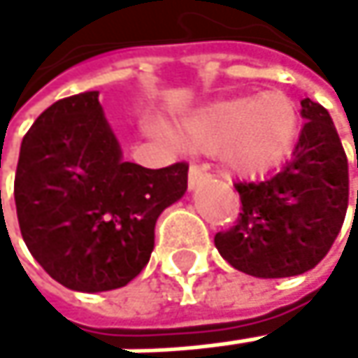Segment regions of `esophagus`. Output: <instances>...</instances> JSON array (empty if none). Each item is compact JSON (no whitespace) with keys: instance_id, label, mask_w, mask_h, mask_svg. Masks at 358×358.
<instances>
[{"instance_id":"obj_1","label":"esophagus","mask_w":358,"mask_h":358,"mask_svg":"<svg viewBox=\"0 0 358 358\" xmlns=\"http://www.w3.org/2000/svg\"><path fill=\"white\" fill-rule=\"evenodd\" d=\"M206 171H208V167H206V165L191 163V167H189V189H195V187H199L203 182Z\"/></svg>"}]
</instances>
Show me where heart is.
Segmentation results:
<instances>
[{
  "instance_id": "b5f03b06",
  "label": "heart",
  "mask_w": 358,
  "mask_h": 358,
  "mask_svg": "<svg viewBox=\"0 0 358 358\" xmlns=\"http://www.w3.org/2000/svg\"><path fill=\"white\" fill-rule=\"evenodd\" d=\"M299 115L283 94L243 96L210 105L182 124V139L195 150H225L243 173H264L292 150Z\"/></svg>"
}]
</instances>
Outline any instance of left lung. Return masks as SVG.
Here are the masks:
<instances>
[{"label": "left lung", "mask_w": 358, "mask_h": 358, "mask_svg": "<svg viewBox=\"0 0 358 358\" xmlns=\"http://www.w3.org/2000/svg\"><path fill=\"white\" fill-rule=\"evenodd\" d=\"M301 115L307 122L290 161L268 180L234 182L238 219L215 236L223 259L251 277L307 273L329 253L346 219L348 159L333 120L311 99L301 101Z\"/></svg>", "instance_id": "obj_1"}]
</instances>
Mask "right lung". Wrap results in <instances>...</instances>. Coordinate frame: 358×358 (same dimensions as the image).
<instances>
[{
    "label": "right lung",
    "instance_id": "1",
    "mask_svg": "<svg viewBox=\"0 0 358 358\" xmlns=\"http://www.w3.org/2000/svg\"><path fill=\"white\" fill-rule=\"evenodd\" d=\"M189 163L122 161L99 92L68 96L23 137L15 176L21 236L57 283L77 292L127 285L148 264L159 215L187 191Z\"/></svg>",
    "mask_w": 358,
    "mask_h": 358
}]
</instances>
